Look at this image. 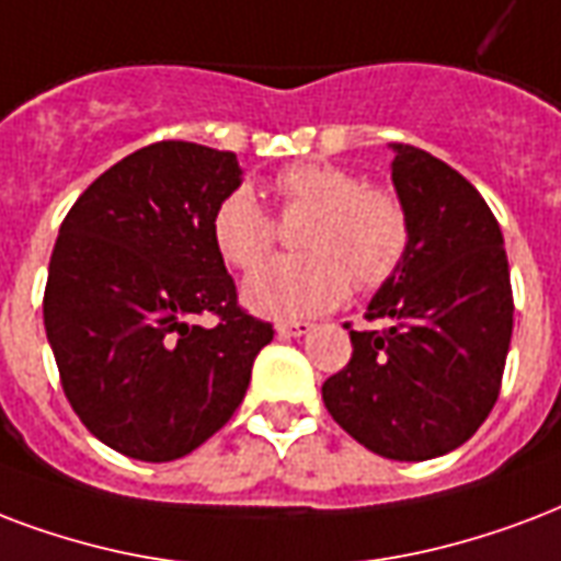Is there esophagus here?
Wrapping results in <instances>:
<instances>
[{
	"instance_id": "1",
	"label": "esophagus",
	"mask_w": 561,
	"mask_h": 561,
	"mask_svg": "<svg viewBox=\"0 0 561 561\" xmlns=\"http://www.w3.org/2000/svg\"><path fill=\"white\" fill-rule=\"evenodd\" d=\"M309 329L311 323H302V320H282V323H276L279 337H299V335H306Z\"/></svg>"
}]
</instances>
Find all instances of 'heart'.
Segmentation results:
<instances>
[{"label":"heart","mask_w":561,"mask_h":561,"mask_svg":"<svg viewBox=\"0 0 561 561\" xmlns=\"http://www.w3.org/2000/svg\"><path fill=\"white\" fill-rule=\"evenodd\" d=\"M285 211H309L299 229L306 252L255 271L276 247V220L250 187H234L214 208L211 241L229 267L255 271L243 299L267 318L299 320L329 311L350 294L382 288L403 271L414 229L394 187L370 185L347 167L306 161L273 179Z\"/></svg>","instance_id":"b5f03b06"}]
</instances>
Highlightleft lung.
<instances>
[{"mask_svg": "<svg viewBox=\"0 0 561 561\" xmlns=\"http://www.w3.org/2000/svg\"><path fill=\"white\" fill-rule=\"evenodd\" d=\"M391 147L412 252L367 306L385 329L347 323L353 356L323 382V403L367 450L423 461L468 442L497 403L515 302L503 232L480 191L442 158Z\"/></svg>", "mask_w": 561, "mask_h": 561, "instance_id": "obj_1", "label": "left lung"}]
</instances>
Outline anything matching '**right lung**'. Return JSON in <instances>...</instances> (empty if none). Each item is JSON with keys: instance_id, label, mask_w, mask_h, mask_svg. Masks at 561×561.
<instances>
[{"instance_id": "right-lung-1", "label": "right lung", "mask_w": 561, "mask_h": 561, "mask_svg": "<svg viewBox=\"0 0 561 561\" xmlns=\"http://www.w3.org/2000/svg\"><path fill=\"white\" fill-rule=\"evenodd\" d=\"M241 185L234 152L158 140L72 203L49 259L43 323L72 412L111 450L173 461L208 442L250 385L273 323L241 309L211 241ZM214 313L211 330L193 323Z\"/></svg>"}]
</instances>
